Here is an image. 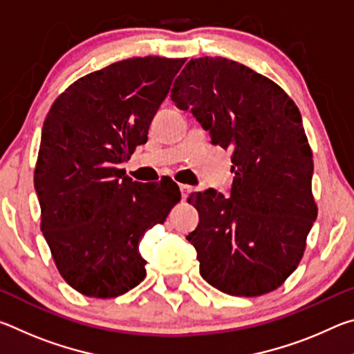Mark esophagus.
<instances>
[{
  "mask_svg": "<svg viewBox=\"0 0 354 354\" xmlns=\"http://www.w3.org/2000/svg\"><path fill=\"white\" fill-rule=\"evenodd\" d=\"M179 190H181V195H183V200H185L189 196V194H190V190H192V187L190 185H185V184H181L179 185Z\"/></svg>",
  "mask_w": 354,
  "mask_h": 354,
  "instance_id": "1",
  "label": "esophagus"
}]
</instances>
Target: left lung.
Returning a JSON list of instances; mask_svg holds the SVG:
<instances>
[{
    "label": "left lung",
    "instance_id": "left-lung-1",
    "mask_svg": "<svg viewBox=\"0 0 354 354\" xmlns=\"http://www.w3.org/2000/svg\"><path fill=\"white\" fill-rule=\"evenodd\" d=\"M170 97L212 143L231 149L227 198L214 189L189 198L200 215L187 241L201 277L234 297L278 289L317 218L313 151L298 107L278 84L225 57L190 59Z\"/></svg>",
    "mask_w": 354,
    "mask_h": 354
}]
</instances>
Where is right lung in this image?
<instances>
[{"label": "right lung", "mask_w": 354, "mask_h": 354, "mask_svg": "<svg viewBox=\"0 0 354 354\" xmlns=\"http://www.w3.org/2000/svg\"><path fill=\"white\" fill-rule=\"evenodd\" d=\"M185 59L133 57L75 81L45 118L34 185L41 232L62 278L82 295L113 298L142 283L139 243L181 200L124 176L118 165L148 139Z\"/></svg>", "instance_id": "obj_1"}]
</instances>
